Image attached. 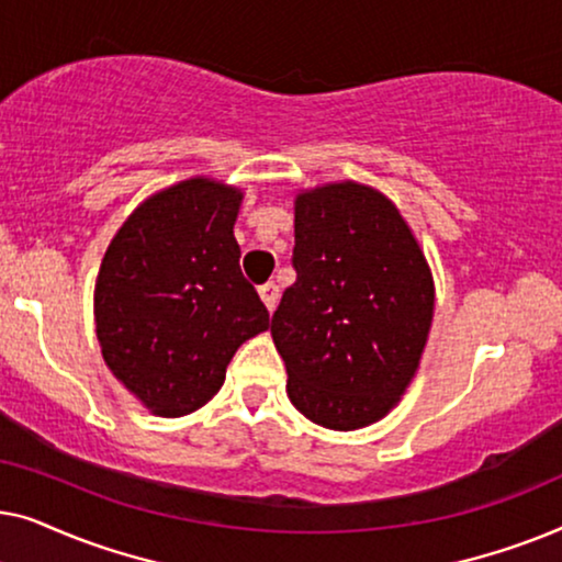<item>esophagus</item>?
<instances>
[{
	"label": "esophagus",
	"instance_id": "obj_1",
	"mask_svg": "<svg viewBox=\"0 0 562 562\" xmlns=\"http://www.w3.org/2000/svg\"><path fill=\"white\" fill-rule=\"evenodd\" d=\"M258 294H260V299H263L266 310L273 312L276 304H279V286H276L273 281H268V283H263V286L258 289Z\"/></svg>",
	"mask_w": 562,
	"mask_h": 562
}]
</instances>
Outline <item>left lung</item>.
<instances>
[{"instance_id": "obj_1", "label": "left lung", "mask_w": 562, "mask_h": 562, "mask_svg": "<svg viewBox=\"0 0 562 562\" xmlns=\"http://www.w3.org/2000/svg\"><path fill=\"white\" fill-rule=\"evenodd\" d=\"M291 263L271 319L291 404L327 429L373 425L412 383L432 325L417 237L381 191L327 183L296 196Z\"/></svg>"}]
</instances>
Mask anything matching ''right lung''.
<instances>
[{
  "label": "right lung",
  "mask_w": 562,
  "mask_h": 562,
  "mask_svg": "<svg viewBox=\"0 0 562 562\" xmlns=\"http://www.w3.org/2000/svg\"><path fill=\"white\" fill-rule=\"evenodd\" d=\"M240 202L220 181H181L145 199L104 252L97 340L114 379L158 417L210 402L235 350L271 325L240 271Z\"/></svg>",
  "instance_id": "obj_1"
}]
</instances>
